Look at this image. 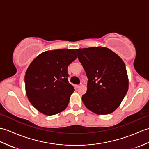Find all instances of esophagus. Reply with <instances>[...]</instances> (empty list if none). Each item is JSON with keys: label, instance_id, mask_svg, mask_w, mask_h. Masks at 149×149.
I'll return each instance as SVG.
<instances>
[{"label": "esophagus", "instance_id": "34e87169", "mask_svg": "<svg viewBox=\"0 0 149 149\" xmlns=\"http://www.w3.org/2000/svg\"><path fill=\"white\" fill-rule=\"evenodd\" d=\"M82 86V84H78V85H76L75 86V87L77 88H80V87H81Z\"/></svg>", "mask_w": 149, "mask_h": 149}]
</instances>
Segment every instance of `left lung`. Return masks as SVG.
I'll return each mask as SVG.
<instances>
[{
	"label": "left lung",
	"mask_w": 149,
	"mask_h": 149,
	"mask_svg": "<svg viewBox=\"0 0 149 149\" xmlns=\"http://www.w3.org/2000/svg\"><path fill=\"white\" fill-rule=\"evenodd\" d=\"M75 50L88 79L87 91L82 96L84 105L98 115L112 113L128 90L129 81L124 61L105 47Z\"/></svg>",
	"instance_id": "8db88e82"
}]
</instances>
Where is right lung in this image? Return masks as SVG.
<instances>
[{
    "mask_svg": "<svg viewBox=\"0 0 149 149\" xmlns=\"http://www.w3.org/2000/svg\"><path fill=\"white\" fill-rule=\"evenodd\" d=\"M77 58L74 49L43 52L34 59L25 76L26 94L35 108L53 116L67 108L73 86L68 81L67 67Z\"/></svg>",
    "mask_w": 149,
    "mask_h": 149,
    "instance_id": "1",
    "label": "right lung"
}]
</instances>
